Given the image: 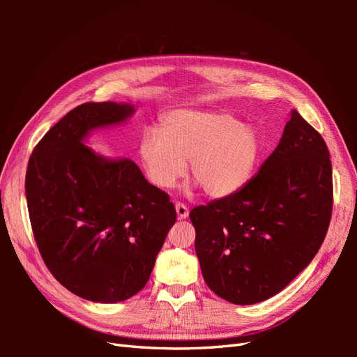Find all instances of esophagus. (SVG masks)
I'll use <instances>...</instances> for the list:
<instances>
[{
    "instance_id": "obj_1",
    "label": "esophagus",
    "mask_w": 357,
    "mask_h": 357,
    "mask_svg": "<svg viewBox=\"0 0 357 357\" xmlns=\"http://www.w3.org/2000/svg\"><path fill=\"white\" fill-rule=\"evenodd\" d=\"M176 213H177V218H178L180 220H181V219H186L188 215H189V210H188L186 205H183V204H180V202L176 204Z\"/></svg>"
}]
</instances>
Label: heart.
Listing matches in <instances>:
<instances>
[{"mask_svg":"<svg viewBox=\"0 0 357 357\" xmlns=\"http://www.w3.org/2000/svg\"><path fill=\"white\" fill-rule=\"evenodd\" d=\"M261 155L256 129L229 113L178 110L162 122V131L147 128L138 144L146 177L169 189L190 172L211 198H225L250 181Z\"/></svg>","mask_w":357,"mask_h":357,"instance_id":"1","label":"heart"}]
</instances>
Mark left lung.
<instances>
[{"instance_id":"8db88e82","label":"left lung","mask_w":357,"mask_h":357,"mask_svg":"<svg viewBox=\"0 0 357 357\" xmlns=\"http://www.w3.org/2000/svg\"><path fill=\"white\" fill-rule=\"evenodd\" d=\"M332 214L325 139L290 112L278 146L234 195L195 207V250L215 295L252 305L280 294L314 259Z\"/></svg>"}]
</instances>
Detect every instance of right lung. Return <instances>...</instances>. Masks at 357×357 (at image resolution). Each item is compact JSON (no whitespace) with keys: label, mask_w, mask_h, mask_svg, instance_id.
I'll return each mask as SVG.
<instances>
[{"label":"right lung","mask_w":357,"mask_h":357,"mask_svg":"<svg viewBox=\"0 0 357 357\" xmlns=\"http://www.w3.org/2000/svg\"><path fill=\"white\" fill-rule=\"evenodd\" d=\"M128 102H86L52 126L32 152L25 195L43 261L74 295L113 304L149 282L176 223L169 197L128 158H105L86 142L125 123Z\"/></svg>","instance_id":"1"}]
</instances>
